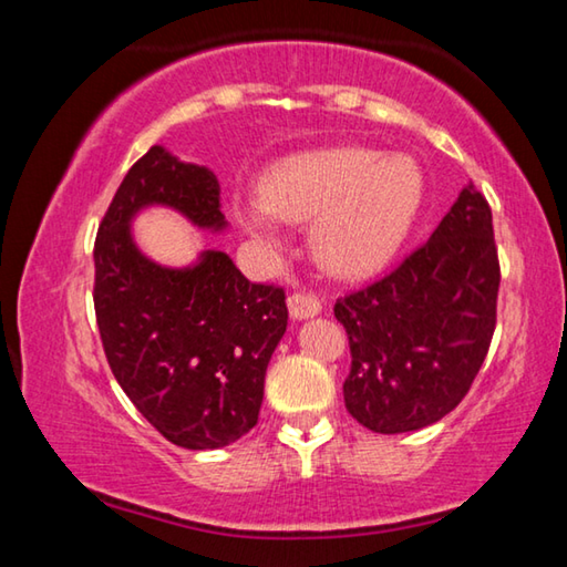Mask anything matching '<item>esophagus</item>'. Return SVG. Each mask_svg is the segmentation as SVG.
Instances as JSON below:
<instances>
[{
    "instance_id": "34e87169",
    "label": "esophagus",
    "mask_w": 567,
    "mask_h": 567,
    "mask_svg": "<svg viewBox=\"0 0 567 567\" xmlns=\"http://www.w3.org/2000/svg\"><path fill=\"white\" fill-rule=\"evenodd\" d=\"M287 307H290L292 320H307V318H315V315H320L322 302L315 295L295 292L290 295V300H287Z\"/></svg>"
}]
</instances>
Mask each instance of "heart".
<instances>
[{
  "instance_id": "1",
  "label": "heart",
  "mask_w": 567,
  "mask_h": 567,
  "mask_svg": "<svg viewBox=\"0 0 567 567\" xmlns=\"http://www.w3.org/2000/svg\"><path fill=\"white\" fill-rule=\"evenodd\" d=\"M425 179L415 159L370 147H334L290 157L267 172L262 192L235 203L237 223L280 245V219L312 225L315 260L342 280L380 270L420 215Z\"/></svg>"
}]
</instances>
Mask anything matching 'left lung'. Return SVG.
I'll return each instance as SVG.
<instances>
[{
  "instance_id": "8db88e82",
  "label": "left lung",
  "mask_w": 567,
  "mask_h": 567,
  "mask_svg": "<svg viewBox=\"0 0 567 567\" xmlns=\"http://www.w3.org/2000/svg\"><path fill=\"white\" fill-rule=\"evenodd\" d=\"M501 265L487 199L467 185L398 270L340 297L344 408L372 433H412L460 405L495 332Z\"/></svg>"
}]
</instances>
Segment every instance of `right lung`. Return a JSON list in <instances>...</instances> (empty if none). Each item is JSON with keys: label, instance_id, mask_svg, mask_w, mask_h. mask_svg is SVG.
<instances>
[{"label": "right lung", "instance_id": "add662e5", "mask_svg": "<svg viewBox=\"0 0 567 567\" xmlns=\"http://www.w3.org/2000/svg\"><path fill=\"white\" fill-rule=\"evenodd\" d=\"M169 207L209 233L227 227L213 169L150 147L124 175L94 243V312L104 354L150 425L187 450H217L257 425L265 372L287 330L285 290L255 285L229 255L187 267L142 255L132 219Z\"/></svg>", "mask_w": 567, "mask_h": 567}]
</instances>
